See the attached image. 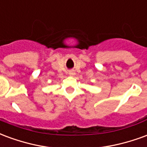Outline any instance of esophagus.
Returning <instances> with one entry per match:
<instances>
[{
  "label": "esophagus",
  "instance_id": "34e87169",
  "mask_svg": "<svg viewBox=\"0 0 147 147\" xmlns=\"http://www.w3.org/2000/svg\"><path fill=\"white\" fill-rule=\"evenodd\" d=\"M69 74H70V75H72V74H73V72H72V71H69Z\"/></svg>",
  "mask_w": 147,
  "mask_h": 147
}]
</instances>
